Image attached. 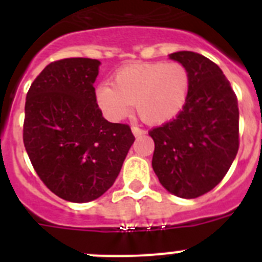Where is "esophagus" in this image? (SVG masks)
Segmentation results:
<instances>
[{"mask_svg":"<svg viewBox=\"0 0 262 262\" xmlns=\"http://www.w3.org/2000/svg\"><path fill=\"white\" fill-rule=\"evenodd\" d=\"M131 129H133V134L135 136H140V135H144L145 134L144 129L140 128V127H138V126H133L131 127Z\"/></svg>","mask_w":262,"mask_h":262,"instance_id":"34e87169","label":"esophagus"}]
</instances>
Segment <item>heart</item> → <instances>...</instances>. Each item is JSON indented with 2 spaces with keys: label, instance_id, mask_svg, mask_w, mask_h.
<instances>
[{
  "label": "heart",
  "instance_id": "obj_1",
  "mask_svg": "<svg viewBox=\"0 0 262 262\" xmlns=\"http://www.w3.org/2000/svg\"><path fill=\"white\" fill-rule=\"evenodd\" d=\"M190 76L181 62H136L120 69L113 86L99 85L96 98L110 120L124 119L135 105L144 122L164 123L177 117L186 103Z\"/></svg>",
  "mask_w": 262,
  "mask_h": 262
}]
</instances>
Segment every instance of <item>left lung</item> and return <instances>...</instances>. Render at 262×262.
<instances>
[{"mask_svg":"<svg viewBox=\"0 0 262 262\" xmlns=\"http://www.w3.org/2000/svg\"><path fill=\"white\" fill-rule=\"evenodd\" d=\"M169 57L186 67L190 89L180 114L149 131L152 168L160 184L181 198H196L223 180L239 149V107L219 67L191 51Z\"/></svg>","mask_w":262,"mask_h":262,"instance_id":"1","label":"left lung"}]
</instances>
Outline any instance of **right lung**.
Segmentation results:
<instances>
[{"instance_id":"1","label":"right lung","mask_w":262,"mask_h":262,"mask_svg":"<svg viewBox=\"0 0 262 262\" xmlns=\"http://www.w3.org/2000/svg\"><path fill=\"white\" fill-rule=\"evenodd\" d=\"M101 62L69 57L48 64L30 86L23 143L43 184L62 200L90 202L110 189L135 136L97 105Z\"/></svg>"}]
</instances>
